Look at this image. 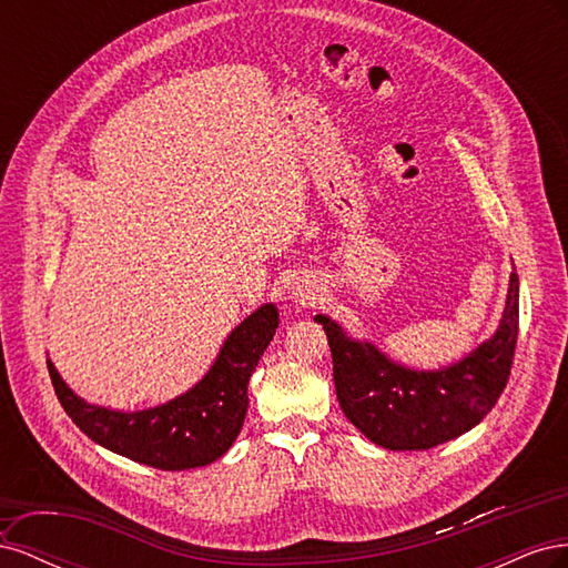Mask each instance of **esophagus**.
Wrapping results in <instances>:
<instances>
[{
    "label": "esophagus",
    "mask_w": 568,
    "mask_h": 568,
    "mask_svg": "<svg viewBox=\"0 0 568 568\" xmlns=\"http://www.w3.org/2000/svg\"><path fill=\"white\" fill-rule=\"evenodd\" d=\"M320 296V286H315L313 282L307 280H298L291 288V301L298 303V305H313Z\"/></svg>",
    "instance_id": "34e87169"
}]
</instances>
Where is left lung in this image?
<instances>
[{
  "instance_id": "1",
  "label": "left lung",
  "mask_w": 568,
  "mask_h": 568,
  "mask_svg": "<svg viewBox=\"0 0 568 568\" xmlns=\"http://www.w3.org/2000/svg\"><path fill=\"white\" fill-rule=\"evenodd\" d=\"M315 322L329 338L336 398L357 432L388 450H428L467 434L500 398L519 334V274H509L495 334L438 369L395 363L329 315H315Z\"/></svg>"
}]
</instances>
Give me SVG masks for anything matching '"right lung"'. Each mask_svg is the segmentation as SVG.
Listing matches in <instances>:
<instances>
[{
  "instance_id": "obj_1",
  "label": "right lung",
  "mask_w": 568,
  "mask_h": 568,
  "mask_svg": "<svg viewBox=\"0 0 568 568\" xmlns=\"http://www.w3.org/2000/svg\"><path fill=\"white\" fill-rule=\"evenodd\" d=\"M280 326L274 303H263L222 343L211 369L178 398L146 409L88 403L68 386L51 359V384L65 415L101 448L163 471L205 467L225 455L244 426L248 379Z\"/></svg>"
}]
</instances>
